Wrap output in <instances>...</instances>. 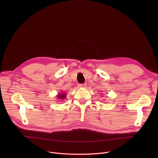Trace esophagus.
I'll return each mask as SVG.
<instances>
[{"label":"esophagus","mask_w":158,"mask_h":158,"mask_svg":"<svg viewBox=\"0 0 158 158\" xmlns=\"http://www.w3.org/2000/svg\"><path fill=\"white\" fill-rule=\"evenodd\" d=\"M79 88H85L86 87V84H81L78 85Z\"/></svg>","instance_id":"1"}]
</instances>
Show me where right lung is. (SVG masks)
Returning a JSON list of instances; mask_svg holds the SVG:
<instances>
[{
  "mask_svg": "<svg viewBox=\"0 0 158 158\" xmlns=\"http://www.w3.org/2000/svg\"><path fill=\"white\" fill-rule=\"evenodd\" d=\"M57 98H58L59 99H64L66 98V94L64 93L59 94L58 95H57Z\"/></svg>",
  "mask_w": 158,
  "mask_h": 158,
  "instance_id": "add662e5",
  "label": "right lung"
}]
</instances>
